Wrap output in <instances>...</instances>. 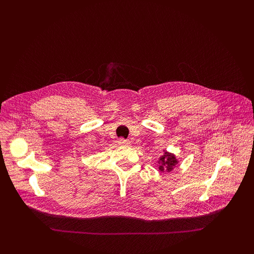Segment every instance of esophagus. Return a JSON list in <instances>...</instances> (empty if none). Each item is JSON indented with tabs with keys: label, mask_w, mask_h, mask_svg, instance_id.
<instances>
[{
	"label": "esophagus",
	"mask_w": 254,
	"mask_h": 254,
	"mask_svg": "<svg viewBox=\"0 0 254 254\" xmlns=\"http://www.w3.org/2000/svg\"><path fill=\"white\" fill-rule=\"evenodd\" d=\"M118 143L120 145H124V146H128V145H131V142L128 141V139H124V138L119 139Z\"/></svg>",
	"instance_id": "esophagus-1"
}]
</instances>
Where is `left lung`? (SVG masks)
<instances>
[{"instance_id":"obj_1","label":"left lung","mask_w":254,"mask_h":254,"mask_svg":"<svg viewBox=\"0 0 254 254\" xmlns=\"http://www.w3.org/2000/svg\"><path fill=\"white\" fill-rule=\"evenodd\" d=\"M158 164L160 165L159 166L160 171L170 172L177 166L178 159L176 158V156L174 154L167 152V150H164V154L161 155V157H159Z\"/></svg>"}]
</instances>
